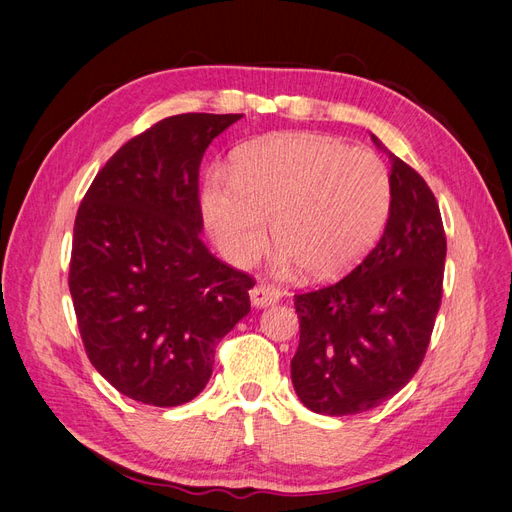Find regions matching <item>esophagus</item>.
<instances>
[{
	"instance_id": "obj_1",
	"label": "esophagus",
	"mask_w": 512,
	"mask_h": 512,
	"mask_svg": "<svg viewBox=\"0 0 512 512\" xmlns=\"http://www.w3.org/2000/svg\"><path fill=\"white\" fill-rule=\"evenodd\" d=\"M250 301L256 309H262V307H269V305H275L277 301H280V292H277L273 286H267V284H258L250 290Z\"/></svg>"
}]
</instances>
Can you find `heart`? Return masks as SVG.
I'll use <instances>...</instances> for the list:
<instances>
[{
	"label": "heart",
	"instance_id": "b5f03b06",
	"mask_svg": "<svg viewBox=\"0 0 512 512\" xmlns=\"http://www.w3.org/2000/svg\"><path fill=\"white\" fill-rule=\"evenodd\" d=\"M203 211L228 260L247 262L260 252L271 215L280 267L301 265L314 280H333L380 239L391 179L374 153L331 136L288 132L245 147L232 173L213 168Z\"/></svg>",
	"mask_w": 512,
	"mask_h": 512
}]
</instances>
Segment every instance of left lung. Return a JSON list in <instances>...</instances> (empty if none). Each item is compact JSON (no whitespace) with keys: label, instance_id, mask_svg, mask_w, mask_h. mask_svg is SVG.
Wrapping results in <instances>:
<instances>
[{"label":"left lung","instance_id":"8db88e82","mask_svg":"<svg viewBox=\"0 0 512 512\" xmlns=\"http://www.w3.org/2000/svg\"><path fill=\"white\" fill-rule=\"evenodd\" d=\"M389 156L391 213L365 260L344 280L297 294L292 386L316 414L367 412L397 395L423 363L442 301L446 237L425 179Z\"/></svg>","mask_w":512,"mask_h":512}]
</instances>
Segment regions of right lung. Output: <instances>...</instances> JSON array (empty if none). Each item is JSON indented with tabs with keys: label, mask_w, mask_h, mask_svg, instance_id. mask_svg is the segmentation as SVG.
I'll list each match as a JSON object with an SVG mask.
<instances>
[{
	"label": "right lung",
	"mask_w": 512,
	"mask_h": 512,
	"mask_svg": "<svg viewBox=\"0 0 512 512\" xmlns=\"http://www.w3.org/2000/svg\"><path fill=\"white\" fill-rule=\"evenodd\" d=\"M241 117L158 121L104 164L76 213L68 284L87 356L141 404H188L250 314L254 280L207 250L198 203L200 160Z\"/></svg>",
	"instance_id": "obj_1"
}]
</instances>
